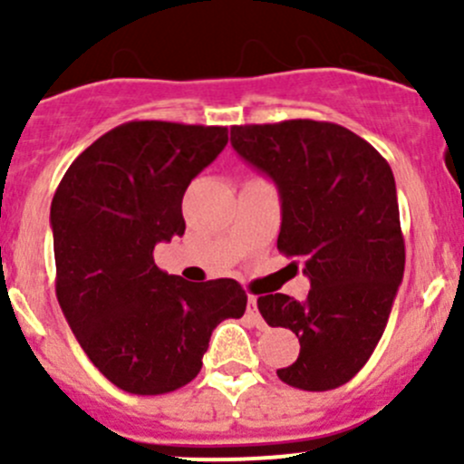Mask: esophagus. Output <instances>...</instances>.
<instances>
[{"instance_id": "34e87169", "label": "esophagus", "mask_w": 464, "mask_h": 464, "mask_svg": "<svg viewBox=\"0 0 464 464\" xmlns=\"http://www.w3.org/2000/svg\"><path fill=\"white\" fill-rule=\"evenodd\" d=\"M246 314H249L251 319H254L256 325L265 327V321H262V316H260V312H258V298H256V296H249V301H246Z\"/></svg>"}]
</instances>
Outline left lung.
I'll return each instance as SVG.
<instances>
[{
  "label": "left lung",
  "instance_id": "1",
  "mask_svg": "<svg viewBox=\"0 0 464 464\" xmlns=\"http://www.w3.org/2000/svg\"><path fill=\"white\" fill-rule=\"evenodd\" d=\"M231 143L278 186V251L303 260L312 283L303 301L258 298L262 319L289 327L301 343L278 377L301 391L343 386L377 348L404 276L391 166L371 143L327 121L233 125Z\"/></svg>",
  "mask_w": 464,
  "mask_h": 464
}]
</instances>
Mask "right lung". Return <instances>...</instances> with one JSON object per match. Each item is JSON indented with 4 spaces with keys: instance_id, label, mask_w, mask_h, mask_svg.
I'll return each mask as SVG.
<instances>
[{
    "instance_id": "1",
    "label": "right lung",
    "mask_w": 464,
    "mask_h": 464,
    "mask_svg": "<svg viewBox=\"0 0 464 464\" xmlns=\"http://www.w3.org/2000/svg\"><path fill=\"white\" fill-rule=\"evenodd\" d=\"M227 141L219 125L130 121L78 154L55 190L58 303L93 366L121 391L186 386L215 327L245 314L236 280L188 283L154 262L159 242L184 236L186 188Z\"/></svg>"
}]
</instances>
